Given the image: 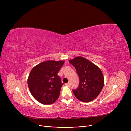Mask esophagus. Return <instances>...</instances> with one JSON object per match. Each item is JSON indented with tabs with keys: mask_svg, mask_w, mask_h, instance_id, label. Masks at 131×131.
Here are the masks:
<instances>
[{
	"mask_svg": "<svg viewBox=\"0 0 131 131\" xmlns=\"http://www.w3.org/2000/svg\"><path fill=\"white\" fill-rule=\"evenodd\" d=\"M65 85H66V86H71V83H70V82H68L67 83L65 84Z\"/></svg>",
	"mask_w": 131,
	"mask_h": 131,
	"instance_id": "esophagus-1",
	"label": "esophagus"
}]
</instances>
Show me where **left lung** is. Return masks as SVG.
Listing matches in <instances>:
<instances>
[{
  "label": "left lung",
  "instance_id": "1",
  "mask_svg": "<svg viewBox=\"0 0 131 131\" xmlns=\"http://www.w3.org/2000/svg\"><path fill=\"white\" fill-rule=\"evenodd\" d=\"M69 62L75 67L80 79L78 88L73 90L75 96L83 102L93 100L104 85L101 71L97 66L82 57H77Z\"/></svg>",
  "mask_w": 131,
  "mask_h": 131
}]
</instances>
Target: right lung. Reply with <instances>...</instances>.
Here are the masks:
<instances>
[{
	"label": "right lung",
	"mask_w": 131,
	"mask_h": 131,
	"mask_svg": "<svg viewBox=\"0 0 131 131\" xmlns=\"http://www.w3.org/2000/svg\"><path fill=\"white\" fill-rule=\"evenodd\" d=\"M64 61L48 60L34 67L27 79L33 97L44 105L52 104L60 94L63 83L57 75Z\"/></svg>",
	"instance_id": "1"
}]
</instances>
